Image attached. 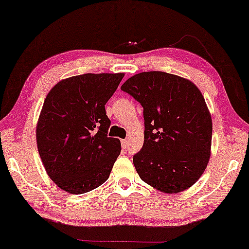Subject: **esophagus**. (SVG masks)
Wrapping results in <instances>:
<instances>
[{
    "mask_svg": "<svg viewBox=\"0 0 249 249\" xmlns=\"http://www.w3.org/2000/svg\"><path fill=\"white\" fill-rule=\"evenodd\" d=\"M121 143H122V146H123V149H126V146H127L128 141H127V140H122Z\"/></svg>",
    "mask_w": 249,
    "mask_h": 249,
    "instance_id": "34e87169",
    "label": "esophagus"
}]
</instances>
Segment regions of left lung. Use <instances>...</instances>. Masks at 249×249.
I'll return each mask as SVG.
<instances>
[{"label": "left lung", "instance_id": "1", "mask_svg": "<svg viewBox=\"0 0 249 249\" xmlns=\"http://www.w3.org/2000/svg\"><path fill=\"white\" fill-rule=\"evenodd\" d=\"M121 89L139 101L144 143L133 157L140 178L164 193H179L204 173L211 155L212 120L193 82L170 73L142 72Z\"/></svg>", "mask_w": 249, "mask_h": 249}]
</instances>
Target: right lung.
Listing matches in <instances>:
<instances>
[{
    "instance_id": "1",
    "label": "right lung",
    "mask_w": 249,
    "mask_h": 249,
    "mask_svg": "<svg viewBox=\"0 0 249 249\" xmlns=\"http://www.w3.org/2000/svg\"><path fill=\"white\" fill-rule=\"evenodd\" d=\"M124 73L75 75L48 92L37 123L38 152L51 179L63 191L83 194L108 179L121 141L108 138L105 105Z\"/></svg>"
}]
</instances>
